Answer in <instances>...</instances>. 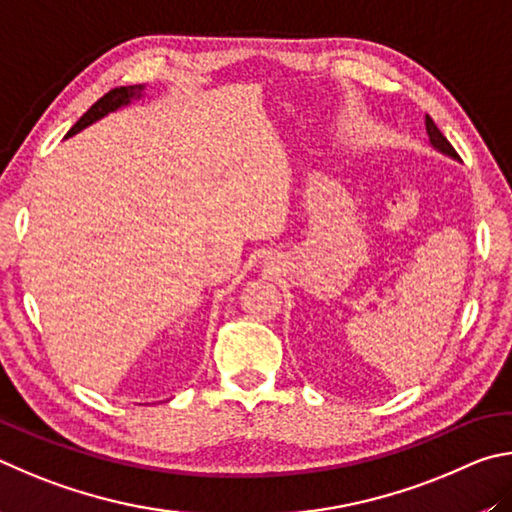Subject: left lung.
Instances as JSON below:
<instances>
[{
	"label": "left lung",
	"mask_w": 512,
	"mask_h": 512,
	"mask_svg": "<svg viewBox=\"0 0 512 512\" xmlns=\"http://www.w3.org/2000/svg\"><path fill=\"white\" fill-rule=\"evenodd\" d=\"M425 125H427V134H429V143H432L434 150L443 152V155L452 157V159H459V155H456V150L452 148V143L443 137V132L436 128V123L429 119V114L425 116Z\"/></svg>",
	"instance_id": "1"
}]
</instances>
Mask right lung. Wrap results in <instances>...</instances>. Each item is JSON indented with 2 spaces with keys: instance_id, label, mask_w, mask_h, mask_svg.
<instances>
[{
  "instance_id": "1",
  "label": "right lung",
  "mask_w": 512,
  "mask_h": 512,
  "mask_svg": "<svg viewBox=\"0 0 512 512\" xmlns=\"http://www.w3.org/2000/svg\"><path fill=\"white\" fill-rule=\"evenodd\" d=\"M143 89H146L143 85H128V87L110 89V92H107L103 98H98V101L92 107H89V110L83 116H80L74 128L67 132V137H74L76 132L85 130L87 125L96 123L98 119H103V116H107L110 112H116L119 107L130 105V101H134V98H141Z\"/></svg>"
}]
</instances>
